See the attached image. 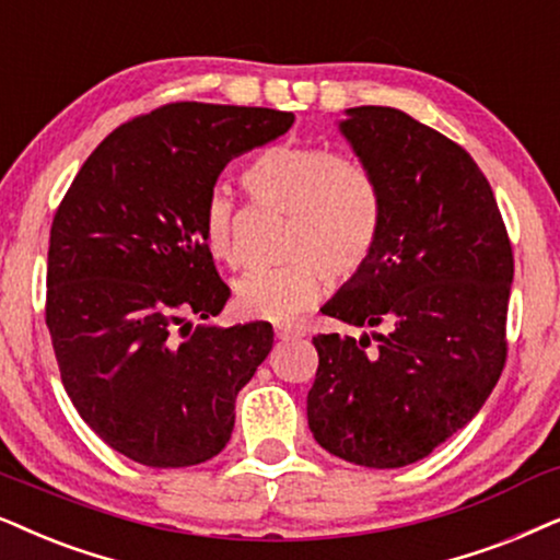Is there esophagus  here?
I'll list each match as a JSON object with an SVG mask.
<instances>
[{
	"label": "esophagus",
	"mask_w": 560,
	"mask_h": 560,
	"mask_svg": "<svg viewBox=\"0 0 560 560\" xmlns=\"http://www.w3.org/2000/svg\"><path fill=\"white\" fill-rule=\"evenodd\" d=\"M275 337L278 339H282V342H285V339H298V337H303V329H298V326H275Z\"/></svg>",
	"instance_id": "obj_1"
}]
</instances>
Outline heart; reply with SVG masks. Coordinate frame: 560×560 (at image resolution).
Returning <instances> with one entry per match:
<instances>
[{"label": "heart", "instance_id": "b5f03b06", "mask_svg": "<svg viewBox=\"0 0 560 560\" xmlns=\"http://www.w3.org/2000/svg\"><path fill=\"white\" fill-rule=\"evenodd\" d=\"M242 183L257 206L290 218L282 242V259L290 262L236 280L234 303L242 316L288 322L324 295V272L331 280H347L373 257L383 195L360 159L339 156L326 147L280 143L246 164ZM202 236L215 259L242 262L236 202L226 190L210 192L206 200Z\"/></svg>", "mask_w": 560, "mask_h": 560}]
</instances>
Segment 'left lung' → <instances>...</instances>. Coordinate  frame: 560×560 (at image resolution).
I'll use <instances>...</instances> for the list:
<instances>
[{
  "label": "left lung",
  "instance_id": "8db88e82",
  "mask_svg": "<svg viewBox=\"0 0 560 560\" xmlns=\"http://www.w3.org/2000/svg\"><path fill=\"white\" fill-rule=\"evenodd\" d=\"M339 130L383 195L373 257L322 314L362 337L318 334L308 427L365 468L422 460L463 430L506 360L512 244L470 154L396 107L347 110Z\"/></svg>",
  "mask_w": 560,
  "mask_h": 560
}]
</instances>
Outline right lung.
I'll return each mask as SVG.
<instances>
[{"label": "right lung", "mask_w": 560, "mask_h": 560, "mask_svg": "<svg viewBox=\"0 0 560 560\" xmlns=\"http://www.w3.org/2000/svg\"><path fill=\"white\" fill-rule=\"evenodd\" d=\"M293 120L270 107H156L92 151L56 210L46 324L61 383L94 434L141 466L221 453L238 390L272 350L267 322L187 316H218L231 295L202 236L218 174Z\"/></svg>", "instance_id": "1"}]
</instances>
